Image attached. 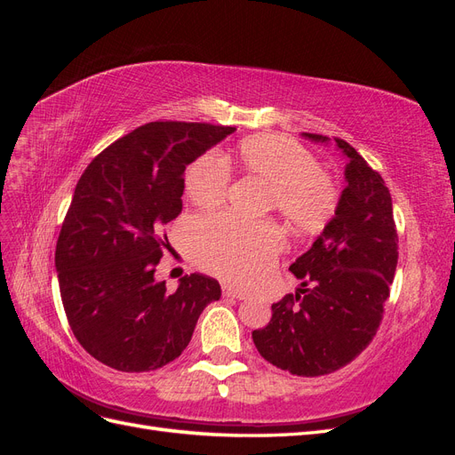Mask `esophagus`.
<instances>
[{
    "mask_svg": "<svg viewBox=\"0 0 455 455\" xmlns=\"http://www.w3.org/2000/svg\"><path fill=\"white\" fill-rule=\"evenodd\" d=\"M222 294H224L226 298H233V299H244V298H246L244 292H239V291H235V288H231V286H224Z\"/></svg>",
    "mask_w": 455,
    "mask_h": 455,
    "instance_id": "1",
    "label": "esophagus"
}]
</instances>
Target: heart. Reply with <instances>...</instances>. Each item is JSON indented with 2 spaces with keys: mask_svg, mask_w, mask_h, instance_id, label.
Masks as SVG:
<instances>
[{
  "mask_svg": "<svg viewBox=\"0 0 455 455\" xmlns=\"http://www.w3.org/2000/svg\"><path fill=\"white\" fill-rule=\"evenodd\" d=\"M237 167L266 186V206L298 231H319L338 209L339 191L304 146L279 134H258L239 144ZM228 159L204 154L188 169L186 194L199 209H216L228 194ZM281 233L269 224H246L228 216L201 220L189 231L197 264L233 284L252 286L283 251Z\"/></svg>",
  "mask_w": 455,
  "mask_h": 455,
  "instance_id": "b5f03b06",
  "label": "heart"
}]
</instances>
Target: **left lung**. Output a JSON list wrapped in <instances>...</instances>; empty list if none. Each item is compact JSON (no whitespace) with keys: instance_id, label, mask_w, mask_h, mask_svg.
Wrapping results in <instances>:
<instances>
[{"instance_id":"left-lung-1","label":"left lung","mask_w":455,"mask_h":455,"mask_svg":"<svg viewBox=\"0 0 455 455\" xmlns=\"http://www.w3.org/2000/svg\"><path fill=\"white\" fill-rule=\"evenodd\" d=\"M316 144L328 136L301 132ZM346 182L334 218L291 271L296 294L271 306L267 326L254 330L258 353L296 376H324L361 355L381 323L398 259L393 203L383 178L346 140Z\"/></svg>"}]
</instances>
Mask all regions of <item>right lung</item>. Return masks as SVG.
<instances>
[{"mask_svg": "<svg viewBox=\"0 0 455 455\" xmlns=\"http://www.w3.org/2000/svg\"><path fill=\"white\" fill-rule=\"evenodd\" d=\"M235 127L154 121L96 156L76 186L54 252L62 306L91 356L121 371L157 370L188 347L216 279L156 281L163 228L182 212L189 163Z\"/></svg>", "mask_w": 455, "mask_h": 455, "instance_id": "obj_1", "label": "right lung"}]
</instances>
